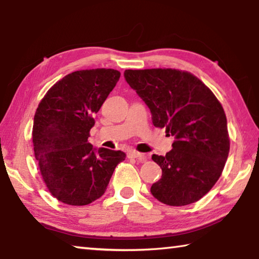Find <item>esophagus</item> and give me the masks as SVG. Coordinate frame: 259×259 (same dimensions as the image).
<instances>
[{"label":"esophagus","instance_id":"34e87169","mask_svg":"<svg viewBox=\"0 0 259 259\" xmlns=\"http://www.w3.org/2000/svg\"><path fill=\"white\" fill-rule=\"evenodd\" d=\"M128 157L129 159H136L140 162H145L146 161V156L143 154V153L136 152V151H131L128 153Z\"/></svg>","mask_w":259,"mask_h":259}]
</instances>
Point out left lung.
<instances>
[{
    "label": "left lung",
    "instance_id": "obj_1",
    "mask_svg": "<svg viewBox=\"0 0 259 259\" xmlns=\"http://www.w3.org/2000/svg\"><path fill=\"white\" fill-rule=\"evenodd\" d=\"M124 77L150 108L153 124L175 136L152 195L168 205L199 201L221 177L230 152L226 115L212 91L190 72L172 68L125 69Z\"/></svg>",
    "mask_w": 259,
    "mask_h": 259
}]
</instances>
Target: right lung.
Returning <instances> with one entry per match:
<instances>
[{"instance_id":"obj_1","label":"right lung","mask_w":259,"mask_h":259,"mask_svg":"<svg viewBox=\"0 0 259 259\" xmlns=\"http://www.w3.org/2000/svg\"><path fill=\"white\" fill-rule=\"evenodd\" d=\"M112 68L83 69L55 83L34 115L33 146L43 182L51 195L69 205L99 199L125 159L121 151L88 142L95 115L119 81Z\"/></svg>"}]
</instances>
